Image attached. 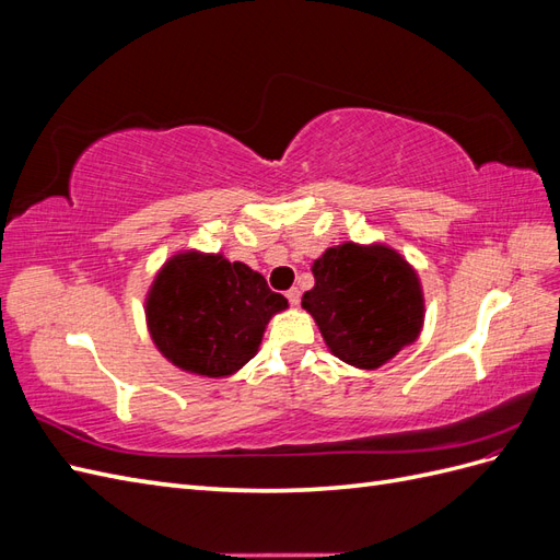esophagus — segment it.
<instances>
[{
	"label": "esophagus",
	"mask_w": 560,
	"mask_h": 560,
	"mask_svg": "<svg viewBox=\"0 0 560 560\" xmlns=\"http://www.w3.org/2000/svg\"><path fill=\"white\" fill-rule=\"evenodd\" d=\"M287 299H290L292 306H299V301H301V292L296 290V287H292V290L287 292Z\"/></svg>",
	"instance_id": "1"
}]
</instances>
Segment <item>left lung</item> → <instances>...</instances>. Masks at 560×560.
Here are the masks:
<instances>
[{
	"instance_id": "obj_1",
	"label": "left lung",
	"mask_w": 560,
	"mask_h": 560,
	"mask_svg": "<svg viewBox=\"0 0 560 560\" xmlns=\"http://www.w3.org/2000/svg\"><path fill=\"white\" fill-rule=\"evenodd\" d=\"M306 308L334 358L374 371L416 343L425 296L416 268L383 243H343L313 261Z\"/></svg>"
}]
</instances>
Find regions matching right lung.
<instances>
[{"label": "right lung", "mask_w": 560, "mask_h": 560, "mask_svg": "<svg viewBox=\"0 0 560 560\" xmlns=\"http://www.w3.org/2000/svg\"><path fill=\"white\" fill-rule=\"evenodd\" d=\"M287 306L247 264L184 249L161 266L144 315L151 341L173 366L224 378L257 354L270 317Z\"/></svg>", "instance_id": "add662e5"}]
</instances>
